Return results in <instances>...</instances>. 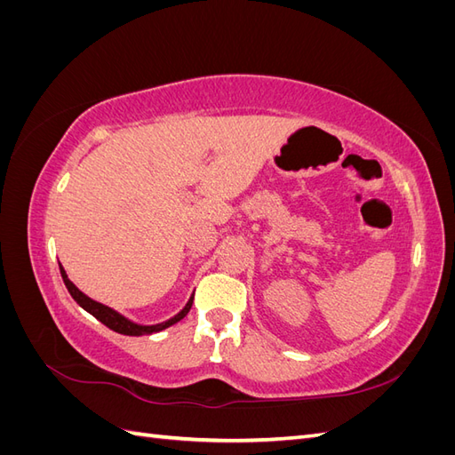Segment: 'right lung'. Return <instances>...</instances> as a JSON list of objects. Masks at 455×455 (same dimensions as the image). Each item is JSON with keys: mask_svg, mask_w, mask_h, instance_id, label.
Instances as JSON below:
<instances>
[{"mask_svg": "<svg viewBox=\"0 0 455 455\" xmlns=\"http://www.w3.org/2000/svg\"><path fill=\"white\" fill-rule=\"evenodd\" d=\"M59 267H60V275H62V281H64V284L68 288V292H70V296L77 301V306L84 307L87 313H91L94 316V319H99L108 328H112L114 332L125 334V336H149V334L161 332V330L176 324L178 321H182L184 316L188 315V311L191 309V304H194V294H191L189 299L186 301V306L180 311H178L174 316H171V319L163 321V323H156V324H140V323L131 321L129 316L121 315L119 311L100 304V301L89 298L85 292H81L79 288L70 279H68V275H66L62 264H59Z\"/></svg>", "mask_w": 455, "mask_h": 455, "instance_id": "right-lung-1", "label": "right lung"}]
</instances>
